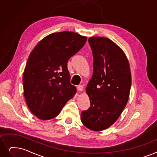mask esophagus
Returning a JSON list of instances; mask_svg holds the SVG:
<instances>
[{
    "label": "esophagus",
    "instance_id": "obj_1",
    "mask_svg": "<svg viewBox=\"0 0 157 157\" xmlns=\"http://www.w3.org/2000/svg\"><path fill=\"white\" fill-rule=\"evenodd\" d=\"M77 90L78 91H83V86L82 85H79L77 86Z\"/></svg>",
    "mask_w": 157,
    "mask_h": 157
}]
</instances>
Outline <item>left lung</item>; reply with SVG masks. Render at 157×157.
<instances>
[{
  "instance_id": "obj_1",
  "label": "left lung",
  "mask_w": 157,
  "mask_h": 157,
  "mask_svg": "<svg viewBox=\"0 0 157 157\" xmlns=\"http://www.w3.org/2000/svg\"><path fill=\"white\" fill-rule=\"evenodd\" d=\"M94 59L93 74L86 88L90 107L81 112L82 123L93 131L112 125L124 109L130 92L132 78L128 59L110 39L88 38Z\"/></svg>"
}]
</instances>
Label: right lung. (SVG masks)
<instances>
[{"label": "right lung", "instance_id": "obj_1", "mask_svg": "<svg viewBox=\"0 0 157 157\" xmlns=\"http://www.w3.org/2000/svg\"><path fill=\"white\" fill-rule=\"evenodd\" d=\"M86 37L63 31L43 38L29 56L24 72V97L38 119L56 117L76 88L70 83L67 62L84 46Z\"/></svg>", "mask_w": 157, "mask_h": 157}]
</instances>
